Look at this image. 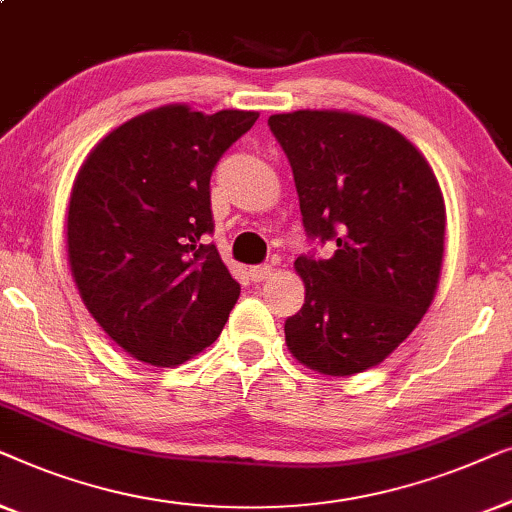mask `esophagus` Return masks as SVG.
Wrapping results in <instances>:
<instances>
[{"instance_id": "obj_1", "label": "esophagus", "mask_w": 512, "mask_h": 512, "mask_svg": "<svg viewBox=\"0 0 512 512\" xmlns=\"http://www.w3.org/2000/svg\"><path fill=\"white\" fill-rule=\"evenodd\" d=\"M273 276V269L271 264H257L250 269V278L255 280V283H262V280H269Z\"/></svg>"}]
</instances>
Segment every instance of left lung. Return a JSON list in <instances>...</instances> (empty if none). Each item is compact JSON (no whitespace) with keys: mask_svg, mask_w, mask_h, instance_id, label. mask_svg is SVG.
I'll return each mask as SVG.
<instances>
[{"mask_svg":"<svg viewBox=\"0 0 512 512\" xmlns=\"http://www.w3.org/2000/svg\"><path fill=\"white\" fill-rule=\"evenodd\" d=\"M290 160L308 239L334 255H299L304 306L285 320L308 369L352 376L383 362L417 327L443 264L445 204L424 155L385 122L345 111L269 118Z\"/></svg>","mask_w":512,"mask_h":512,"instance_id":"1","label":"left lung"}]
</instances>
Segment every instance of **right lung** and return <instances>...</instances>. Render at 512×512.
I'll return each mask as SVG.
<instances>
[{"instance_id":"obj_1","label":"right lung","mask_w":512,"mask_h":512,"mask_svg":"<svg viewBox=\"0 0 512 512\" xmlns=\"http://www.w3.org/2000/svg\"><path fill=\"white\" fill-rule=\"evenodd\" d=\"M255 111L169 104L127 120L78 171L67 213L71 276L122 350L176 366L220 336L241 285L213 243L211 174Z\"/></svg>"}]
</instances>
